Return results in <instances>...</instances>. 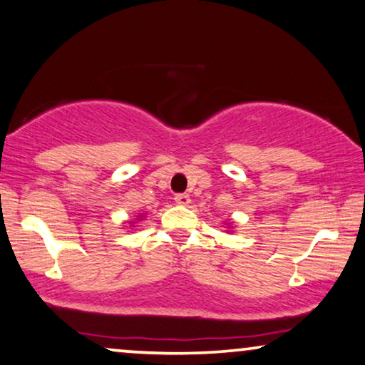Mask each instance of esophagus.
I'll list each match as a JSON object with an SVG mask.
<instances>
[{
    "label": "esophagus",
    "instance_id": "obj_1",
    "mask_svg": "<svg viewBox=\"0 0 365 365\" xmlns=\"http://www.w3.org/2000/svg\"><path fill=\"white\" fill-rule=\"evenodd\" d=\"M175 204L185 207L190 204V197H188L187 193H178V195H175Z\"/></svg>",
    "mask_w": 365,
    "mask_h": 365
}]
</instances>
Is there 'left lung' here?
<instances>
[{"label":"left lung","instance_id":"8db88e82","mask_svg":"<svg viewBox=\"0 0 365 365\" xmlns=\"http://www.w3.org/2000/svg\"><path fill=\"white\" fill-rule=\"evenodd\" d=\"M225 225H227V227H225V229H227V230H232V222H227Z\"/></svg>","mask_w":365,"mask_h":365}]
</instances>
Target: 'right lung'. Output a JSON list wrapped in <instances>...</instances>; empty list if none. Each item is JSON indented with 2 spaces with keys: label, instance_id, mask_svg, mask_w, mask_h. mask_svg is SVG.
I'll return each mask as SVG.
<instances>
[{
  "label": "right lung",
  "instance_id": "obj_1",
  "mask_svg": "<svg viewBox=\"0 0 365 365\" xmlns=\"http://www.w3.org/2000/svg\"><path fill=\"white\" fill-rule=\"evenodd\" d=\"M141 219H143V215H136V220H129V224L135 225V224L138 222V220H141Z\"/></svg>",
  "mask_w": 365,
  "mask_h": 365
}]
</instances>
